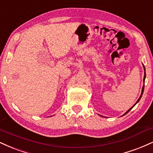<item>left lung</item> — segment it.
Here are the masks:
<instances>
[{"label":"left lung","mask_w":153,"mask_h":153,"mask_svg":"<svg viewBox=\"0 0 153 153\" xmlns=\"http://www.w3.org/2000/svg\"><path fill=\"white\" fill-rule=\"evenodd\" d=\"M143 67H144V66H143ZM144 70H145V75H144V78H143V80H144V81H145V76H146V75H145V67H144ZM144 88H145V86H144V85H143V88H142V93H141L140 96V97H139V99H138V100H137V102H135V105H133V106H132V108H130V109H129V110H128V111H127V112H126V113L124 114V115H126V114H127V113H128V112H129V111H130V110H131V109H132V108H133V107H134V106H135V105H136V104H137V102H139V101H140V98H141L142 95H143V91H144Z\"/></svg>","instance_id":"8db88e82"}]
</instances>
